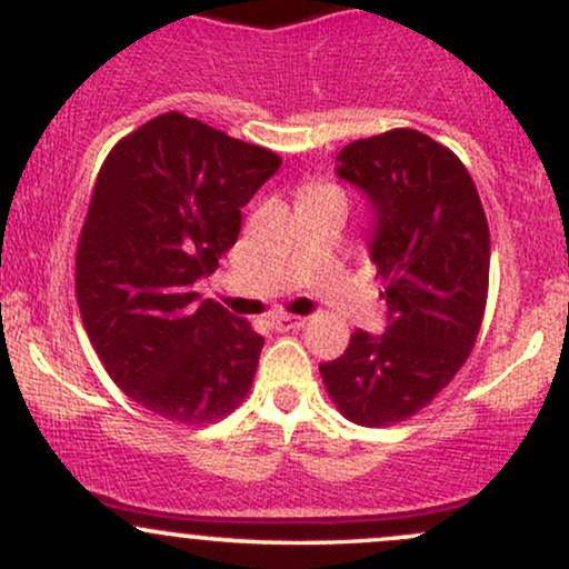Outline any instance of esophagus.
Masks as SVG:
<instances>
[{"instance_id":"1","label":"esophagus","mask_w":569,"mask_h":569,"mask_svg":"<svg viewBox=\"0 0 569 569\" xmlns=\"http://www.w3.org/2000/svg\"><path fill=\"white\" fill-rule=\"evenodd\" d=\"M270 323L276 331H293V329H299V326H305L302 318H297V316H272Z\"/></svg>"}]
</instances>
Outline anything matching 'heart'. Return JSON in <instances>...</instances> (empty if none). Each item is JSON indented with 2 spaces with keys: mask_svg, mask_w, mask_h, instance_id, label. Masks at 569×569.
<instances>
[{
  "mask_svg": "<svg viewBox=\"0 0 569 569\" xmlns=\"http://www.w3.org/2000/svg\"><path fill=\"white\" fill-rule=\"evenodd\" d=\"M326 194H337V198H342V192H339V187L329 184V181H312V184H305L302 192H299V198H326Z\"/></svg>",
  "mask_w": 569,
  "mask_h": 569,
  "instance_id": "b5f03b06",
  "label": "heart"
}]
</instances>
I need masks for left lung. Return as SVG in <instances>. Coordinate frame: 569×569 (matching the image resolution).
I'll use <instances>...</instances> for the list:
<instances>
[{
  "instance_id": "left-lung-1",
  "label": "left lung",
  "mask_w": 569,
  "mask_h": 569,
  "mask_svg": "<svg viewBox=\"0 0 569 569\" xmlns=\"http://www.w3.org/2000/svg\"><path fill=\"white\" fill-rule=\"evenodd\" d=\"M337 173L375 208L369 251L388 329H358L321 363L326 393L356 426L409 420L452 382L479 337L489 289V224L460 158L411 128L358 139Z\"/></svg>"
}]
</instances>
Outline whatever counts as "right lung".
Returning <instances> with one entry per match:
<instances>
[{
	"mask_svg": "<svg viewBox=\"0 0 569 569\" xmlns=\"http://www.w3.org/2000/svg\"><path fill=\"white\" fill-rule=\"evenodd\" d=\"M280 168L270 149L181 112L120 139L98 171L80 243L77 305L117 388L176 426H208L243 403L264 339L200 302L240 232V208Z\"/></svg>",
	"mask_w": 569,
	"mask_h": 569,
	"instance_id": "right-lung-1",
	"label": "right lung"
}]
</instances>
